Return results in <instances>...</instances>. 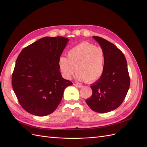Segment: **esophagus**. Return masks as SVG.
Wrapping results in <instances>:
<instances>
[{"mask_svg":"<svg viewBox=\"0 0 147 147\" xmlns=\"http://www.w3.org/2000/svg\"><path fill=\"white\" fill-rule=\"evenodd\" d=\"M74 85L75 86H76V87H82V85L80 84H78V83H74Z\"/></svg>","mask_w":147,"mask_h":147,"instance_id":"34e87169","label":"esophagus"}]
</instances>
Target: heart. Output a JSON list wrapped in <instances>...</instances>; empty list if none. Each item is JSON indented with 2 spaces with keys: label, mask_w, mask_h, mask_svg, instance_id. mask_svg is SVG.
I'll list each match as a JSON object with an SVG mask.
<instances>
[{
  "label": "heart",
  "mask_w": 147,
  "mask_h": 147,
  "mask_svg": "<svg viewBox=\"0 0 147 147\" xmlns=\"http://www.w3.org/2000/svg\"><path fill=\"white\" fill-rule=\"evenodd\" d=\"M105 66V53L100 47L87 42H81L68 52L67 59L61 57L59 67L63 77L70 79L75 69L76 78L93 83L102 76Z\"/></svg>",
  "instance_id": "b5f03b06"
}]
</instances>
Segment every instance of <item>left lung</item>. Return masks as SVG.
I'll return each instance as SVG.
<instances>
[{
  "label": "left lung",
  "mask_w": 147,
  "mask_h": 147,
  "mask_svg": "<svg viewBox=\"0 0 147 147\" xmlns=\"http://www.w3.org/2000/svg\"><path fill=\"white\" fill-rule=\"evenodd\" d=\"M105 53L104 70L101 77L92 84V95L85 102L98 113L117 109L126 96L130 87L126 59L119 49L102 37L94 36Z\"/></svg>",
  "instance_id": "obj_1"
}]
</instances>
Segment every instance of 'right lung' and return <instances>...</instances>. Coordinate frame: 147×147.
Listing matches in <instances>:
<instances>
[{"label": "right lung", "instance_id": "add662e5", "mask_svg": "<svg viewBox=\"0 0 147 147\" xmlns=\"http://www.w3.org/2000/svg\"><path fill=\"white\" fill-rule=\"evenodd\" d=\"M69 40L45 37L22 49L18 56L12 85L20 105L32 115L54 112L65 88L72 85L60 72L59 59Z\"/></svg>", "mask_w": 147, "mask_h": 147}]
</instances>
